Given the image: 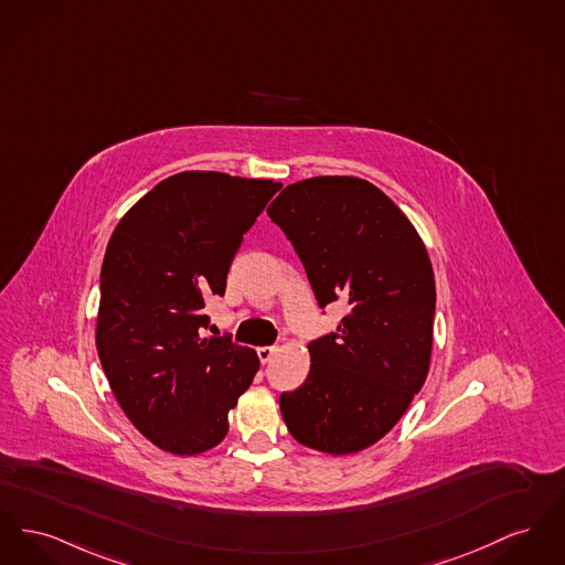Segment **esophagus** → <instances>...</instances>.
Wrapping results in <instances>:
<instances>
[{
  "mask_svg": "<svg viewBox=\"0 0 565 565\" xmlns=\"http://www.w3.org/2000/svg\"><path fill=\"white\" fill-rule=\"evenodd\" d=\"M275 354H277V348H273V345H263V348H258V359H260V363H263V365L270 363Z\"/></svg>",
  "mask_w": 565,
  "mask_h": 565,
  "instance_id": "obj_1",
  "label": "esophagus"
}]
</instances>
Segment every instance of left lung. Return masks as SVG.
Returning a JSON list of instances; mask_svg holds the SVG:
<instances>
[{
  "label": "left lung",
  "instance_id": "obj_1",
  "mask_svg": "<svg viewBox=\"0 0 565 565\" xmlns=\"http://www.w3.org/2000/svg\"><path fill=\"white\" fill-rule=\"evenodd\" d=\"M307 270L320 307L348 302L337 332L311 341L305 384L279 397L307 448L361 452L423 388L433 348L435 279L427 247L393 200L359 177H313L266 209Z\"/></svg>",
  "mask_w": 565,
  "mask_h": 565
}]
</instances>
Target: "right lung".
<instances>
[{
    "mask_svg": "<svg viewBox=\"0 0 565 565\" xmlns=\"http://www.w3.org/2000/svg\"><path fill=\"white\" fill-rule=\"evenodd\" d=\"M281 188L188 170L121 217L100 275L96 348L110 391L158 448L192 457L228 433V412L260 369L252 348L200 337L204 300L224 297L243 234Z\"/></svg>",
    "mask_w": 565,
    "mask_h": 565,
    "instance_id": "1",
    "label": "right lung"
}]
</instances>
